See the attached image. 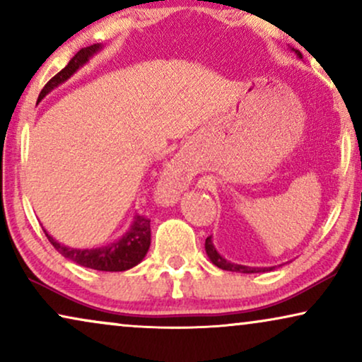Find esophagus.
<instances>
[{"label": "esophagus", "instance_id": "34e87169", "mask_svg": "<svg viewBox=\"0 0 362 362\" xmlns=\"http://www.w3.org/2000/svg\"><path fill=\"white\" fill-rule=\"evenodd\" d=\"M189 173L181 166V163L173 161L163 171L160 181H158V196L165 202H175L180 199L181 192L189 186Z\"/></svg>", "mask_w": 362, "mask_h": 362}]
</instances>
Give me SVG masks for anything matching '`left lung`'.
<instances>
[{
	"label": "left lung",
	"mask_w": 362,
	"mask_h": 362,
	"mask_svg": "<svg viewBox=\"0 0 362 362\" xmlns=\"http://www.w3.org/2000/svg\"><path fill=\"white\" fill-rule=\"evenodd\" d=\"M295 51V49H291ZM296 56L301 59L300 51H295ZM206 254L209 257V260L214 264L216 267H219L222 270H229V272H239V274H259V272H272L275 270L276 267H247V265H239V264H232V262L226 260L219 252L216 250L214 244H212V237L209 235L206 239Z\"/></svg>",
	"instance_id": "1"
}]
</instances>
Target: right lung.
<instances>
[{"label":"right lung","instance_id":"add662e5","mask_svg":"<svg viewBox=\"0 0 362 362\" xmlns=\"http://www.w3.org/2000/svg\"><path fill=\"white\" fill-rule=\"evenodd\" d=\"M102 51V44H93V46L83 47L74 56L66 67L61 72L56 74L51 81H49L39 93L37 103L52 92L54 88L67 82L78 69L86 66L97 52ZM44 234L49 242L54 245L59 254H62L66 259L72 260L74 264L87 267V269L100 270V272H125L140 264L145 259L148 249L151 244V229L150 219L143 216H133L132 226L120 239L110 242V244L102 247H93V249H74L67 247L54 239L52 235L47 234L44 229Z\"/></svg>","mask_w":362,"mask_h":362}]
</instances>
